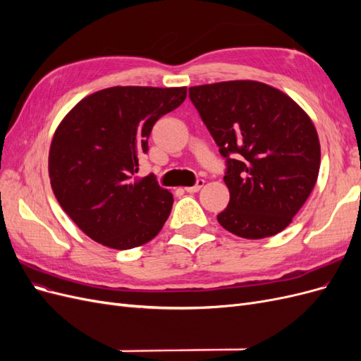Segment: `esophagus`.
Here are the masks:
<instances>
[{
	"mask_svg": "<svg viewBox=\"0 0 361 361\" xmlns=\"http://www.w3.org/2000/svg\"><path fill=\"white\" fill-rule=\"evenodd\" d=\"M203 185H204V180L199 179L197 182H195V185H192V187H185V191H187V192H197V191L202 190Z\"/></svg>",
	"mask_w": 361,
	"mask_h": 361,
	"instance_id": "1",
	"label": "esophagus"
}]
</instances>
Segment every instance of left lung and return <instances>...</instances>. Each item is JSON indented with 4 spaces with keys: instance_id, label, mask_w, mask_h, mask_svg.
Returning <instances> with one entry per match:
<instances>
[{
    "instance_id": "left-lung-1",
    "label": "left lung",
    "mask_w": 361,
    "mask_h": 361,
    "mask_svg": "<svg viewBox=\"0 0 361 361\" xmlns=\"http://www.w3.org/2000/svg\"><path fill=\"white\" fill-rule=\"evenodd\" d=\"M190 99L226 158L231 200L218 223L247 239L286 228L319 173L321 146L310 117L259 81L190 87Z\"/></svg>"
}]
</instances>
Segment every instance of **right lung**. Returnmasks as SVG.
<instances>
[{"instance_id":"right-lung-1","label":"right lung","mask_w":361,"mask_h":361,"mask_svg":"<svg viewBox=\"0 0 361 361\" xmlns=\"http://www.w3.org/2000/svg\"><path fill=\"white\" fill-rule=\"evenodd\" d=\"M187 87H110L61 120L49 149L54 194L93 241L116 250L154 239L173 206L154 174L134 180L157 120L185 101Z\"/></svg>"}]
</instances>
